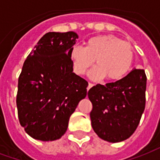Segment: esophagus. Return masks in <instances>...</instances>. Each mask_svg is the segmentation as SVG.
I'll use <instances>...</instances> for the list:
<instances>
[{
	"instance_id": "1",
	"label": "esophagus",
	"mask_w": 160,
	"mask_h": 160,
	"mask_svg": "<svg viewBox=\"0 0 160 160\" xmlns=\"http://www.w3.org/2000/svg\"><path fill=\"white\" fill-rule=\"evenodd\" d=\"M94 85L92 83H89L88 84V87H87V90H89V89H90V88H92V87H93Z\"/></svg>"
}]
</instances>
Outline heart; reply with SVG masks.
I'll return each mask as SVG.
<instances>
[{
  "label": "heart",
  "mask_w": 160,
  "mask_h": 160,
  "mask_svg": "<svg viewBox=\"0 0 160 160\" xmlns=\"http://www.w3.org/2000/svg\"><path fill=\"white\" fill-rule=\"evenodd\" d=\"M70 56L78 74L87 73L95 61L97 66L90 72L92 80L106 77L108 80H118L129 72L134 52L128 42L112 35H100L87 40L85 48L74 46Z\"/></svg>",
  "instance_id": "1"
}]
</instances>
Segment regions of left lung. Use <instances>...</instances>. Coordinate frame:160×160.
<instances>
[{"mask_svg":"<svg viewBox=\"0 0 160 160\" xmlns=\"http://www.w3.org/2000/svg\"><path fill=\"white\" fill-rule=\"evenodd\" d=\"M146 87L145 71L134 68L116 82L98 84L88 91L92 127L98 137L116 143L134 134L145 110Z\"/></svg>","mask_w":160,"mask_h":160,"instance_id":"obj_1","label":"left lung"}]
</instances>
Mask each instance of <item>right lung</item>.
Instances as JSON below:
<instances>
[{"label": "right lung", "instance_id": "add662e5", "mask_svg": "<svg viewBox=\"0 0 160 160\" xmlns=\"http://www.w3.org/2000/svg\"><path fill=\"white\" fill-rule=\"evenodd\" d=\"M73 32H48L24 62L16 104L20 125L31 137L55 141L67 131L71 115L87 96L88 82L73 73Z\"/></svg>", "mask_w": 160, "mask_h": 160}]
</instances>
